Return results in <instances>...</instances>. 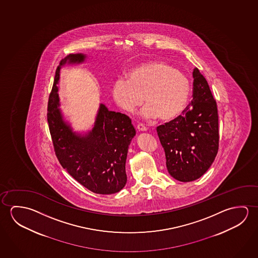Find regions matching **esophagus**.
<instances>
[{
  "mask_svg": "<svg viewBox=\"0 0 258 258\" xmlns=\"http://www.w3.org/2000/svg\"><path fill=\"white\" fill-rule=\"evenodd\" d=\"M137 129H138V131L140 132H145L147 130V128L144 126L143 123H139V124H137Z\"/></svg>",
  "mask_w": 258,
  "mask_h": 258,
  "instance_id": "esophagus-1",
  "label": "esophagus"
}]
</instances>
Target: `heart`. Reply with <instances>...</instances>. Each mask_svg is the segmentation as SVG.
<instances>
[{
	"mask_svg": "<svg viewBox=\"0 0 258 258\" xmlns=\"http://www.w3.org/2000/svg\"><path fill=\"white\" fill-rule=\"evenodd\" d=\"M191 86L188 78L173 66L160 60L145 61L129 71L127 79L116 80L112 95L116 105L134 113L143 105V117L169 121L184 111Z\"/></svg>",
	"mask_w": 258,
	"mask_h": 258,
	"instance_id": "heart-1",
	"label": "heart"
}]
</instances>
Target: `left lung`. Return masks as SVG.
Listing matches in <instances>:
<instances>
[{
    "label": "left lung",
    "instance_id": "8db88e82",
    "mask_svg": "<svg viewBox=\"0 0 258 258\" xmlns=\"http://www.w3.org/2000/svg\"><path fill=\"white\" fill-rule=\"evenodd\" d=\"M192 99L182 115L157 127L170 176L181 182L199 178L219 150L216 100L200 71L192 72Z\"/></svg>",
    "mask_w": 258,
    "mask_h": 258
}]
</instances>
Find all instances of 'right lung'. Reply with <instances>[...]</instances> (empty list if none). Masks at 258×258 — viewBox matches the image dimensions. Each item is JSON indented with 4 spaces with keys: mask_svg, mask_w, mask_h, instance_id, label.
Wrapping results in <instances>:
<instances>
[{
    "mask_svg": "<svg viewBox=\"0 0 258 258\" xmlns=\"http://www.w3.org/2000/svg\"><path fill=\"white\" fill-rule=\"evenodd\" d=\"M86 56L69 54L55 71L47 106V122L53 150L61 167L91 192L111 195L126 184L128 147L135 129L126 115L107 109L100 104L94 127L87 135H77L62 118L58 106L57 83L60 69L66 63H81Z\"/></svg>",
    "mask_w": 258,
    "mask_h": 258,
    "instance_id": "obj_1",
    "label": "right lung"
}]
</instances>
